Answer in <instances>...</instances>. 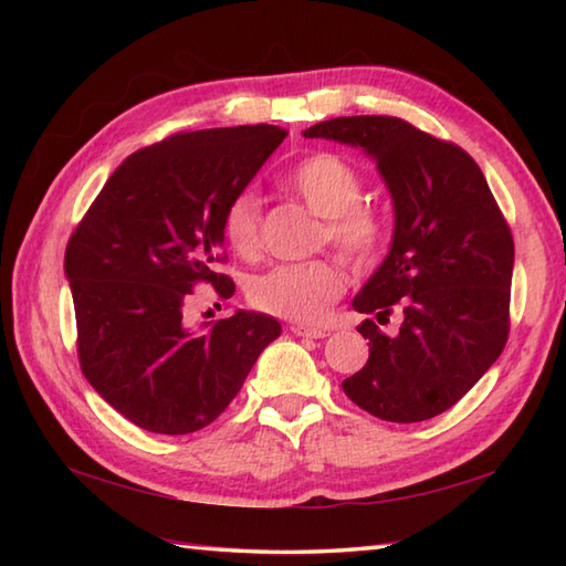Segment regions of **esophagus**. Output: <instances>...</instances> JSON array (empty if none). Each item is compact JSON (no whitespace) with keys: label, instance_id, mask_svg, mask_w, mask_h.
<instances>
[{"label":"esophagus","instance_id":"34e87169","mask_svg":"<svg viewBox=\"0 0 566 566\" xmlns=\"http://www.w3.org/2000/svg\"><path fill=\"white\" fill-rule=\"evenodd\" d=\"M290 331L298 338H326L328 331L326 328H314V326H304V323H292Z\"/></svg>","mask_w":566,"mask_h":566}]
</instances>
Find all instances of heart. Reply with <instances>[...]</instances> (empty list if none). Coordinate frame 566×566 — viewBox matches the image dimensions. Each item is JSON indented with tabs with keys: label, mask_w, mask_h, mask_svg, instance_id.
Masks as SVG:
<instances>
[{
	"label": "heart",
	"mask_w": 566,
	"mask_h": 566,
	"mask_svg": "<svg viewBox=\"0 0 566 566\" xmlns=\"http://www.w3.org/2000/svg\"><path fill=\"white\" fill-rule=\"evenodd\" d=\"M284 189L323 216L321 245L367 268L389 243V213L363 199L365 177L335 153H311L282 179ZM221 233L235 255L255 258L262 248V201L255 191H238L223 207ZM345 292V276L333 260L274 264L248 282L250 304L264 314L298 323H318Z\"/></svg>",
	"instance_id": "1"
}]
</instances>
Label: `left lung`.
<instances>
[{
    "label": "left lung",
    "mask_w": 566,
    "mask_h": 566,
    "mask_svg": "<svg viewBox=\"0 0 566 566\" xmlns=\"http://www.w3.org/2000/svg\"><path fill=\"white\" fill-rule=\"evenodd\" d=\"M365 148L396 209L387 260L353 302L367 365L347 399L391 423L448 411L482 379L511 333L513 235L472 155L396 116H340L304 130ZM399 313L400 333L378 326Z\"/></svg>",
    "instance_id": "left-lung-1"
}]
</instances>
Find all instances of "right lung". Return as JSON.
I'll list each match as a JSON object with an SVG mask.
<instances>
[{
	"mask_svg": "<svg viewBox=\"0 0 566 566\" xmlns=\"http://www.w3.org/2000/svg\"><path fill=\"white\" fill-rule=\"evenodd\" d=\"M286 138L280 126L185 130L116 167L72 231L65 274L77 359L102 399L130 423L187 436L235 399L282 326L238 311L207 333L182 318L199 284L233 296L219 268L221 213Z\"/></svg>",
	"mask_w": 566,
	"mask_h": 566,
	"instance_id": "right-lung-1",
	"label": "right lung"
}]
</instances>
